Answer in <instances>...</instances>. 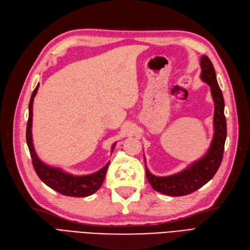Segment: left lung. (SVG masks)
<instances>
[{"label":"left lung","mask_w":250,"mask_h":250,"mask_svg":"<svg viewBox=\"0 0 250 250\" xmlns=\"http://www.w3.org/2000/svg\"><path fill=\"white\" fill-rule=\"evenodd\" d=\"M200 65L201 79L210 86L211 96L215 102V133L208 153L201 160L191 165V167L171 176H154L146 169L147 179L155 191L166 195L175 196V197L191 194L208 184L220 167L224 152L226 120L224 116L223 95L218 85L214 65L209 58L203 55L200 60Z\"/></svg>","instance_id":"left-lung-1"}]
</instances>
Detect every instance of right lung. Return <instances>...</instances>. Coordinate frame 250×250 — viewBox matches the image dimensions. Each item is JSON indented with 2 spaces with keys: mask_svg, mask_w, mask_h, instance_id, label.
<instances>
[{
  "mask_svg": "<svg viewBox=\"0 0 250 250\" xmlns=\"http://www.w3.org/2000/svg\"><path fill=\"white\" fill-rule=\"evenodd\" d=\"M40 84H37L35 89L33 90L31 99L29 102V118L27 123V131H26V140L27 145L30 151V155L32 158L33 168L37 174V176L41 178L43 184H46L53 190L56 192L71 196V197H86L94 194L98 191L102 186L106 171L108 168V164L103 167L101 170L94 174L84 176H74L71 174H67L58 168H51L49 166L44 165L39 157H37L32 143V133H31V126H32V105L33 99L37 93ZM115 145L112 146V150Z\"/></svg>",
  "mask_w": 250,
  "mask_h": 250,
  "instance_id": "add662e5",
  "label": "right lung"
}]
</instances>
